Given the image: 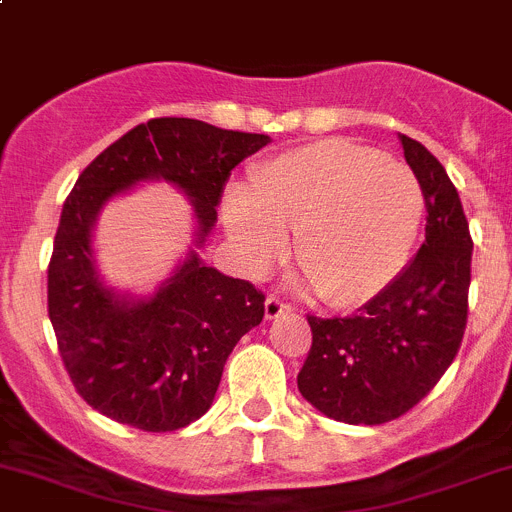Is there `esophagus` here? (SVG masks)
Here are the masks:
<instances>
[{
	"instance_id": "esophagus-1",
	"label": "esophagus",
	"mask_w": 512,
	"mask_h": 512,
	"mask_svg": "<svg viewBox=\"0 0 512 512\" xmlns=\"http://www.w3.org/2000/svg\"><path fill=\"white\" fill-rule=\"evenodd\" d=\"M290 312H292V307L287 305V302H282L280 297L270 295L265 300V317H267V320H277V317L290 315Z\"/></svg>"
}]
</instances>
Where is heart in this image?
Masks as SVG:
<instances>
[{
  "instance_id": "obj_1",
  "label": "heart",
  "mask_w": 512,
  "mask_h": 512,
  "mask_svg": "<svg viewBox=\"0 0 512 512\" xmlns=\"http://www.w3.org/2000/svg\"><path fill=\"white\" fill-rule=\"evenodd\" d=\"M423 187L403 162L342 140L312 142L262 165L250 190L232 187L222 225L247 275L295 260L332 307L380 295L405 267L423 220Z\"/></svg>"
}]
</instances>
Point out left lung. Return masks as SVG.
I'll list each match as a JSON object with an SVG mask.
<instances>
[{
	"mask_svg": "<svg viewBox=\"0 0 512 512\" xmlns=\"http://www.w3.org/2000/svg\"><path fill=\"white\" fill-rule=\"evenodd\" d=\"M398 137L428 207L423 247L360 312L307 317L312 347L297 388L347 425H382L415 408L455 360L468 320L473 240L458 190L418 140Z\"/></svg>",
	"mask_w": 512,
	"mask_h": 512,
	"instance_id": "1",
	"label": "left lung"
}]
</instances>
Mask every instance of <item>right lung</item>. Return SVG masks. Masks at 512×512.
I'll list each match as a JSON object with an SVG mask.
<instances>
[{"label":"right lung","mask_w":512,"mask_h":512,"mask_svg":"<svg viewBox=\"0 0 512 512\" xmlns=\"http://www.w3.org/2000/svg\"><path fill=\"white\" fill-rule=\"evenodd\" d=\"M272 142L187 117H160L119 137L79 175L59 217L47 305L77 393L122 425L167 433L210 410L232 347L265 315L247 280L205 265L230 172ZM167 181L193 205L196 235L176 270L147 296L107 286L93 257V225L114 196Z\"/></svg>","instance_id":"right-lung-1"}]
</instances>
